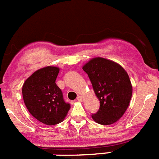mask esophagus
Returning <instances> with one entry per match:
<instances>
[{
    "label": "esophagus",
    "instance_id": "34e87169",
    "mask_svg": "<svg viewBox=\"0 0 159 159\" xmlns=\"http://www.w3.org/2000/svg\"><path fill=\"white\" fill-rule=\"evenodd\" d=\"M77 100H78V101H82V100H83L82 96H78V97L77 98Z\"/></svg>",
    "mask_w": 159,
    "mask_h": 159
}]
</instances>
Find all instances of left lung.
Wrapping results in <instances>:
<instances>
[{
	"mask_svg": "<svg viewBox=\"0 0 159 159\" xmlns=\"http://www.w3.org/2000/svg\"><path fill=\"white\" fill-rule=\"evenodd\" d=\"M82 69L100 100V109L92 115L93 119L104 125L116 122L128 108L133 94L127 72L115 62L101 57L90 59Z\"/></svg>",
	"mask_w": 159,
	"mask_h": 159,
	"instance_id": "left-lung-1",
	"label": "left lung"
}]
</instances>
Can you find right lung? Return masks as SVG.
Listing matches in <instances>:
<instances>
[{
  "label": "right lung",
  "instance_id": "add662e5",
  "mask_svg": "<svg viewBox=\"0 0 159 159\" xmlns=\"http://www.w3.org/2000/svg\"><path fill=\"white\" fill-rule=\"evenodd\" d=\"M59 72V67L45 66L35 71L23 85V100L29 112L48 125L62 122L70 108L56 84Z\"/></svg>",
  "mask_w": 159,
  "mask_h": 159
}]
</instances>
